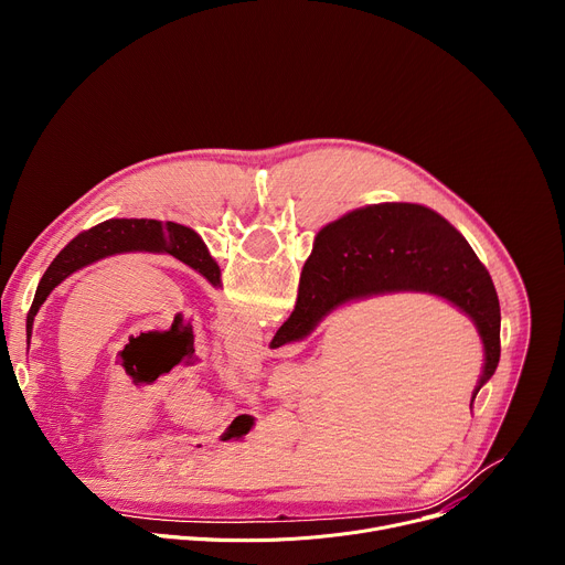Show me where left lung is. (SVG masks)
<instances>
[{
	"instance_id": "obj_1",
	"label": "left lung",
	"mask_w": 565,
	"mask_h": 565,
	"mask_svg": "<svg viewBox=\"0 0 565 565\" xmlns=\"http://www.w3.org/2000/svg\"><path fill=\"white\" fill-rule=\"evenodd\" d=\"M127 253L170 255L203 275L214 288L223 286L218 264L210 257L203 238L192 227L156 218H109L94 225L92 230L79 232L51 262L38 284L31 310L26 315V342L31 344L33 319L40 306L66 277L100 259Z\"/></svg>"
}]
</instances>
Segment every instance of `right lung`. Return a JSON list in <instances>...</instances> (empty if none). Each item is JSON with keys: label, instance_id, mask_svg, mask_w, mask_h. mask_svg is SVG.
Returning a JSON list of instances; mask_svg holds the SVG:
<instances>
[{"label": "right lung", "instance_id": "right-lung-1", "mask_svg": "<svg viewBox=\"0 0 565 565\" xmlns=\"http://www.w3.org/2000/svg\"><path fill=\"white\" fill-rule=\"evenodd\" d=\"M391 292L440 297L473 321L486 353L476 397L501 358L499 295L467 238L418 203H377L321 227L301 270L295 310L270 349L308 338L344 303Z\"/></svg>", "mask_w": 565, "mask_h": 565}]
</instances>
